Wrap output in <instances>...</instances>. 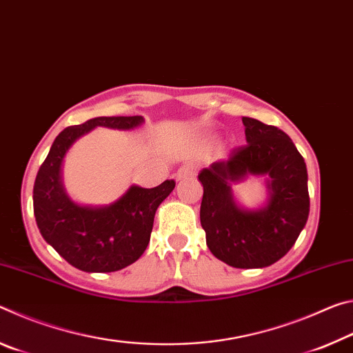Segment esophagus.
<instances>
[{
  "mask_svg": "<svg viewBox=\"0 0 353 353\" xmlns=\"http://www.w3.org/2000/svg\"><path fill=\"white\" fill-rule=\"evenodd\" d=\"M193 171H194V168L191 165H183L174 172V179H176V181H181V179L190 176Z\"/></svg>",
  "mask_w": 353,
  "mask_h": 353,
  "instance_id": "obj_1",
  "label": "esophagus"
}]
</instances>
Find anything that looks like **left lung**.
I'll return each instance as SVG.
<instances>
[{
	"mask_svg": "<svg viewBox=\"0 0 353 353\" xmlns=\"http://www.w3.org/2000/svg\"><path fill=\"white\" fill-rule=\"evenodd\" d=\"M246 143L227 160L199 172L204 187L201 225L210 252L240 270L265 268L294 246L310 212L305 160L276 126L243 117ZM249 174L270 175L265 208L244 211L233 201L230 183Z\"/></svg>",
	"mask_w": 353,
	"mask_h": 353,
	"instance_id": "1",
	"label": "left lung"
}]
</instances>
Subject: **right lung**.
<instances>
[{
    "mask_svg": "<svg viewBox=\"0 0 353 353\" xmlns=\"http://www.w3.org/2000/svg\"><path fill=\"white\" fill-rule=\"evenodd\" d=\"M143 117H98L70 126L56 137L34 182V214L39 230L71 266L85 272H113L132 265L145 252L159 205L176 187L132 185L105 207L79 205L68 198L62 183V162L71 145L98 126L129 130Z\"/></svg>",
    "mask_w": 353,
    "mask_h": 353,
    "instance_id": "obj_1",
    "label": "right lung"
}]
</instances>
